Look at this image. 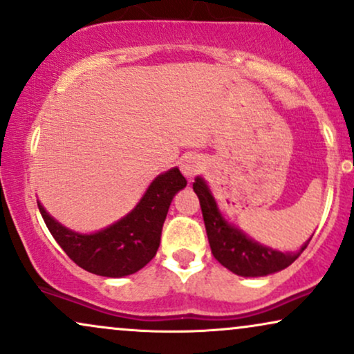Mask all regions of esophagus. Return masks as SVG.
Returning a JSON list of instances; mask_svg holds the SVG:
<instances>
[{
	"label": "esophagus",
	"instance_id": "esophagus-1",
	"mask_svg": "<svg viewBox=\"0 0 354 354\" xmlns=\"http://www.w3.org/2000/svg\"><path fill=\"white\" fill-rule=\"evenodd\" d=\"M203 169V160L197 156H184L180 159V170L187 178L195 177Z\"/></svg>",
	"mask_w": 354,
	"mask_h": 354
}]
</instances>
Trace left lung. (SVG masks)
Here are the masks:
<instances>
[{"label":"left lung","instance_id":"1","mask_svg":"<svg viewBox=\"0 0 354 354\" xmlns=\"http://www.w3.org/2000/svg\"><path fill=\"white\" fill-rule=\"evenodd\" d=\"M194 192L200 200L205 228H207L208 243H210L213 256L218 263L236 276L263 277L286 269L302 254L313 236L312 234L295 252L272 250V248L254 241L226 220L218 208L216 200L205 178H195Z\"/></svg>","mask_w":354,"mask_h":354}]
</instances>
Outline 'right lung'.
Segmentation results:
<instances>
[{"mask_svg":"<svg viewBox=\"0 0 354 354\" xmlns=\"http://www.w3.org/2000/svg\"><path fill=\"white\" fill-rule=\"evenodd\" d=\"M187 180L177 167L159 174L128 215L95 233H78L60 225L37 202L50 234L82 269L103 277H124L156 256L172 198Z\"/></svg>","mask_w":354,"mask_h":354,"instance_id":"right-lung-1","label":"right lung"}]
</instances>
